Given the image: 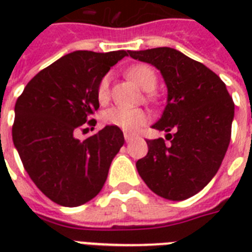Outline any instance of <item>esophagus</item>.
<instances>
[{
    "label": "esophagus",
    "instance_id": "1",
    "mask_svg": "<svg viewBox=\"0 0 252 252\" xmlns=\"http://www.w3.org/2000/svg\"><path fill=\"white\" fill-rule=\"evenodd\" d=\"M124 138H126V142H130L132 140H133V136H130V134L126 133L124 134Z\"/></svg>",
    "mask_w": 252,
    "mask_h": 252
}]
</instances>
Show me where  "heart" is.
Returning <instances> with one entry per match:
<instances>
[{
  "mask_svg": "<svg viewBox=\"0 0 252 252\" xmlns=\"http://www.w3.org/2000/svg\"><path fill=\"white\" fill-rule=\"evenodd\" d=\"M126 77L132 80L142 90L152 91L157 85V76L153 69L148 65L138 64L126 69ZM110 95V76H104L98 85V99L104 102ZM103 123L106 126H115L119 129L134 133L142 126L149 122V115L141 108H128V107H112L103 112Z\"/></svg>",
  "mask_w": 252,
  "mask_h": 252,
  "instance_id": "heart-1",
  "label": "heart"
}]
</instances>
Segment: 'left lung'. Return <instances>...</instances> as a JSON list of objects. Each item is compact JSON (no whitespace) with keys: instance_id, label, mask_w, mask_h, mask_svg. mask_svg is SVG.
I'll list each match as a JSON object with an SVG mask.
<instances>
[{"instance_id":"1","label":"left lung","mask_w":252,"mask_h":252,"mask_svg":"<svg viewBox=\"0 0 252 252\" xmlns=\"http://www.w3.org/2000/svg\"><path fill=\"white\" fill-rule=\"evenodd\" d=\"M129 56L157 68L167 87L165 110L152 128L166 132L171 141L148 140L146 157L136 162L138 174L156 195L188 199L222 163L234 119L233 99L216 73L176 49L129 51Z\"/></svg>"}]
</instances>
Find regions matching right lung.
Masks as SVG:
<instances>
[{
    "label": "right lung",
    "mask_w": 252,
    "mask_h": 252,
    "mask_svg": "<svg viewBox=\"0 0 252 252\" xmlns=\"http://www.w3.org/2000/svg\"><path fill=\"white\" fill-rule=\"evenodd\" d=\"M128 53H68L37 73L15 103L14 146L35 186L63 207H78L98 195L124 144L115 126L84 141L76 132L99 108L100 80Z\"/></svg>",
    "instance_id": "right-lung-1"
}]
</instances>
